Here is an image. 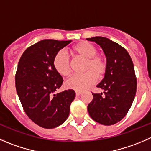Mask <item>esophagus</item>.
<instances>
[{
	"label": "esophagus",
	"instance_id": "obj_1",
	"mask_svg": "<svg viewBox=\"0 0 151 151\" xmlns=\"http://www.w3.org/2000/svg\"><path fill=\"white\" fill-rule=\"evenodd\" d=\"M81 93H82V92H81V91H76V96H80Z\"/></svg>",
	"mask_w": 151,
	"mask_h": 151
}]
</instances>
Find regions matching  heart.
Segmentation results:
<instances>
[{
  "instance_id": "1",
  "label": "heart",
  "mask_w": 151,
  "mask_h": 151,
  "mask_svg": "<svg viewBox=\"0 0 151 151\" xmlns=\"http://www.w3.org/2000/svg\"><path fill=\"white\" fill-rule=\"evenodd\" d=\"M75 57L86 60L85 73L75 76L66 81V87L69 89L83 91L95 84L98 78L104 76L107 69V63L104 56L97 53V48L91 43L81 41L73 46L70 50ZM53 66L57 73L63 77H68L71 74V64L64 53L59 52L53 59Z\"/></svg>"
}]
</instances>
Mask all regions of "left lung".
<instances>
[{
	"instance_id": "obj_1",
	"label": "left lung",
	"mask_w": 151,
	"mask_h": 151,
	"mask_svg": "<svg viewBox=\"0 0 151 151\" xmlns=\"http://www.w3.org/2000/svg\"><path fill=\"white\" fill-rule=\"evenodd\" d=\"M87 40L101 47L107 63L104 78L96 86L104 90V95L93 93L87 110L96 122L112 125L126 116L136 96L137 81L133 61L124 47L108 38L97 36Z\"/></svg>"
}]
</instances>
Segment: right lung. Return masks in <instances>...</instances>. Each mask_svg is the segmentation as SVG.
<instances>
[{
    "label": "right lung",
    "mask_w": 151,
    "mask_h": 151,
    "mask_svg": "<svg viewBox=\"0 0 151 151\" xmlns=\"http://www.w3.org/2000/svg\"><path fill=\"white\" fill-rule=\"evenodd\" d=\"M71 41H40L28 47L18 62L15 74L18 96L27 116L44 128H55L67 120L76 96L73 90L54 93L64 80L54 68L53 59Z\"/></svg>",
    "instance_id": "right-lung-1"
}]
</instances>
